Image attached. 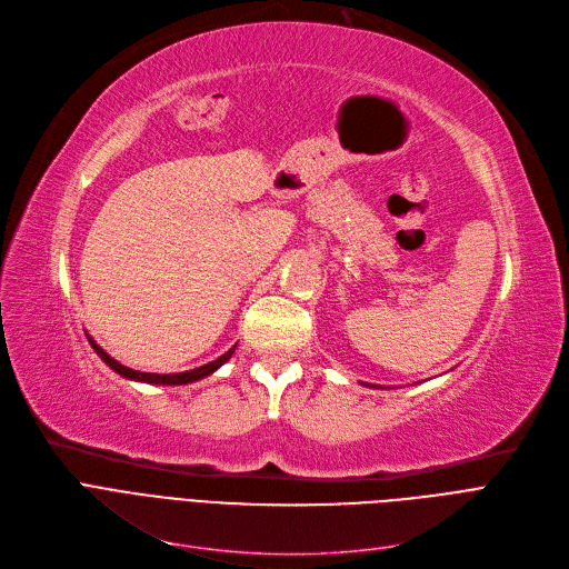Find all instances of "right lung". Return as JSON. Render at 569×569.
<instances>
[{"mask_svg":"<svg viewBox=\"0 0 569 569\" xmlns=\"http://www.w3.org/2000/svg\"><path fill=\"white\" fill-rule=\"evenodd\" d=\"M87 340H89V345H91V349L98 353V358L103 360L108 367H112V370L117 372V375H121L123 379H128V381H142V383H153V386H186V383H192V381H199V379H204V377H211L220 365H224L229 358H231V353H233V349H237V345H233L227 353H222L220 358H216V360H211V362H207V365H202V367H194V370H188V372H177V375H153V372H140V370H130V367H126V365H121L119 360H114L108 351H103L100 349L96 342H93V338L91 336H87Z\"/></svg>","mask_w":569,"mask_h":569,"instance_id":"obj_1","label":"right lung"}]
</instances>
